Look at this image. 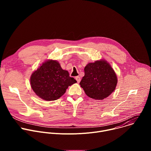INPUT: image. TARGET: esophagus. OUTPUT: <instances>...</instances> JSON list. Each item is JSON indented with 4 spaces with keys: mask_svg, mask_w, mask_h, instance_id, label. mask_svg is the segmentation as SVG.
Segmentation results:
<instances>
[{
    "mask_svg": "<svg viewBox=\"0 0 151 151\" xmlns=\"http://www.w3.org/2000/svg\"><path fill=\"white\" fill-rule=\"evenodd\" d=\"M75 79H76V80L77 81L78 83H79V82L81 81V78H80V77H79V76H76V77H75Z\"/></svg>",
    "mask_w": 151,
    "mask_h": 151,
    "instance_id": "1",
    "label": "esophagus"
}]
</instances>
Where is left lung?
Instances as JSON below:
<instances>
[{
    "label": "left lung",
    "mask_w": 151,
    "mask_h": 151,
    "mask_svg": "<svg viewBox=\"0 0 151 151\" xmlns=\"http://www.w3.org/2000/svg\"><path fill=\"white\" fill-rule=\"evenodd\" d=\"M85 75L79 84L85 94L96 100H103L116 87L117 76L110 64L101 60L89 63L84 68Z\"/></svg>",
    "instance_id": "1"
}]
</instances>
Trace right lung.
<instances>
[{"label": "right lung", "mask_w": 151, "mask_h": 151, "mask_svg": "<svg viewBox=\"0 0 151 151\" xmlns=\"http://www.w3.org/2000/svg\"><path fill=\"white\" fill-rule=\"evenodd\" d=\"M77 82L63 70L60 63L48 60L42 64L30 77V85L35 94L47 101L58 99L65 93L69 86Z\"/></svg>", "instance_id": "add662e5"}]
</instances>
